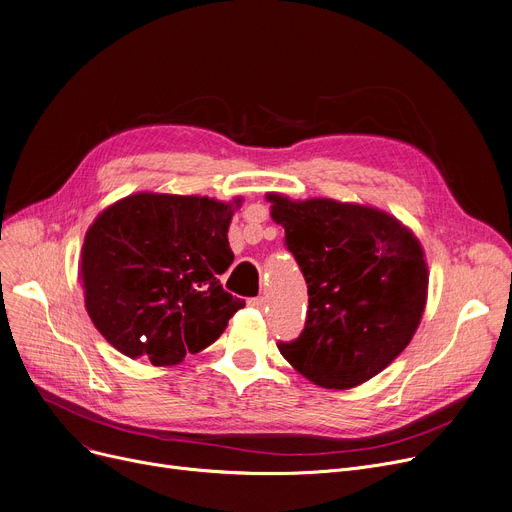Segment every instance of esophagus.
<instances>
[{
	"mask_svg": "<svg viewBox=\"0 0 512 512\" xmlns=\"http://www.w3.org/2000/svg\"><path fill=\"white\" fill-rule=\"evenodd\" d=\"M249 305H251V307H255V309H259V311H263V309H265V305H267V299H265V297H257V299H251V301H249Z\"/></svg>",
	"mask_w": 512,
	"mask_h": 512,
	"instance_id": "esophagus-1",
	"label": "esophagus"
}]
</instances>
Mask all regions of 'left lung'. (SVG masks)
Wrapping results in <instances>:
<instances>
[{
	"mask_svg": "<svg viewBox=\"0 0 512 512\" xmlns=\"http://www.w3.org/2000/svg\"><path fill=\"white\" fill-rule=\"evenodd\" d=\"M267 199L309 294L305 328L280 340V353L324 388L367 382L405 351L421 321L427 265L419 240L371 207Z\"/></svg>",
	"mask_w": 512,
	"mask_h": 512,
	"instance_id": "left-lung-1",
	"label": "left lung"
}]
</instances>
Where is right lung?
I'll return each instance as SVG.
<instances>
[{"mask_svg":"<svg viewBox=\"0 0 512 512\" xmlns=\"http://www.w3.org/2000/svg\"><path fill=\"white\" fill-rule=\"evenodd\" d=\"M230 220V203L155 193L130 195L99 213L78 274L101 336L153 365L180 363L218 340L245 307L218 280L234 261Z\"/></svg>","mask_w":512,"mask_h":512,"instance_id":"add662e5","label":"right lung"}]
</instances>
